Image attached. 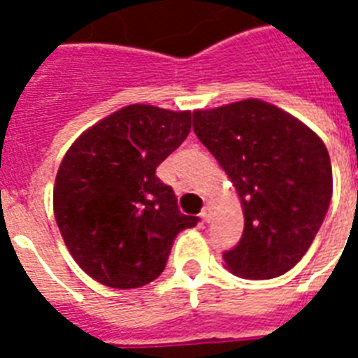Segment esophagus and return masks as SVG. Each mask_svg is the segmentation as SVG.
<instances>
[{
	"instance_id": "34e87169",
	"label": "esophagus",
	"mask_w": 358,
	"mask_h": 358,
	"mask_svg": "<svg viewBox=\"0 0 358 358\" xmlns=\"http://www.w3.org/2000/svg\"><path fill=\"white\" fill-rule=\"evenodd\" d=\"M201 217H202V221H206V223H208V221H210V217H212V212H210V208H204V210H202V212H201Z\"/></svg>"
}]
</instances>
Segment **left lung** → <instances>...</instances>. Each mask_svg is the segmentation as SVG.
Wrapping results in <instances>:
<instances>
[{
    "instance_id": "1",
    "label": "left lung",
    "mask_w": 358,
    "mask_h": 358,
    "mask_svg": "<svg viewBox=\"0 0 358 358\" xmlns=\"http://www.w3.org/2000/svg\"><path fill=\"white\" fill-rule=\"evenodd\" d=\"M193 129L238 191L243 236L223 255L241 278H275L305 256L333 196L323 141L264 100L193 111Z\"/></svg>"
}]
</instances>
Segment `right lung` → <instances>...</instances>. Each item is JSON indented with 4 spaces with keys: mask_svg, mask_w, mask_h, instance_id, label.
I'll return each mask as SVG.
<instances>
[{
    "mask_svg": "<svg viewBox=\"0 0 358 358\" xmlns=\"http://www.w3.org/2000/svg\"><path fill=\"white\" fill-rule=\"evenodd\" d=\"M191 129V111L134 103L72 143L53 185L66 249L103 286L139 288L162 275L174 238L199 217L180 213L157 165Z\"/></svg>",
    "mask_w": 358,
    "mask_h": 358,
    "instance_id": "1",
    "label": "right lung"
}]
</instances>
